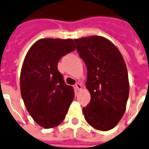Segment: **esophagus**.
<instances>
[{"mask_svg": "<svg viewBox=\"0 0 149 149\" xmlns=\"http://www.w3.org/2000/svg\"><path fill=\"white\" fill-rule=\"evenodd\" d=\"M75 86H76V88L77 89L78 91H80V90L82 89V85H81L80 83H77L75 84Z\"/></svg>", "mask_w": 149, "mask_h": 149, "instance_id": "34e87169", "label": "esophagus"}]
</instances>
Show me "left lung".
Here are the masks:
<instances>
[{"instance_id":"obj_1","label":"left lung","mask_w":149,"mask_h":149,"mask_svg":"<svg viewBox=\"0 0 149 149\" xmlns=\"http://www.w3.org/2000/svg\"><path fill=\"white\" fill-rule=\"evenodd\" d=\"M77 50L87 66L86 87L91 101L83 108L92 127L110 130L125 113L129 97L128 72L119 50L108 39L90 36L74 39Z\"/></svg>"}]
</instances>
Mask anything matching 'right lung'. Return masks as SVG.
Wrapping results in <instances>:
<instances>
[{
	"mask_svg": "<svg viewBox=\"0 0 149 149\" xmlns=\"http://www.w3.org/2000/svg\"><path fill=\"white\" fill-rule=\"evenodd\" d=\"M72 39L43 38L28 50L20 73L25 107L36 123L46 129L63 122L74 99V90L58 69L61 57L74 51Z\"/></svg>",
	"mask_w": 149,
	"mask_h": 149,
	"instance_id": "obj_1",
	"label": "right lung"
}]
</instances>
